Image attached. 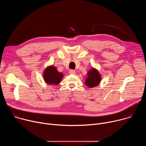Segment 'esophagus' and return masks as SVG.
I'll use <instances>...</instances> for the list:
<instances>
[{
	"instance_id": "esophagus-1",
	"label": "esophagus",
	"mask_w": 146,
	"mask_h": 146,
	"mask_svg": "<svg viewBox=\"0 0 146 146\" xmlns=\"http://www.w3.org/2000/svg\"><path fill=\"white\" fill-rule=\"evenodd\" d=\"M69 73L70 74H74L76 73V71L74 70H70L69 71Z\"/></svg>"
}]
</instances>
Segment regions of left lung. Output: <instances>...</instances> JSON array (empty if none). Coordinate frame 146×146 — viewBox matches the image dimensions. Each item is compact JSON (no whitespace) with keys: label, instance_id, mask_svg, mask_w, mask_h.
<instances>
[{"label":"left lung","instance_id":"8db88e82","mask_svg":"<svg viewBox=\"0 0 146 146\" xmlns=\"http://www.w3.org/2000/svg\"><path fill=\"white\" fill-rule=\"evenodd\" d=\"M87 77L86 78L85 84L89 88L98 86L101 81V76L98 70L92 68L87 72Z\"/></svg>","mask_w":146,"mask_h":146}]
</instances>
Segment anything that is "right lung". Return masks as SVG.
<instances>
[{"label":"right lung","instance_id":"add662e5","mask_svg":"<svg viewBox=\"0 0 146 146\" xmlns=\"http://www.w3.org/2000/svg\"><path fill=\"white\" fill-rule=\"evenodd\" d=\"M63 77V73L59 72L54 66H48L43 73L44 80L49 85H58L60 82Z\"/></svg>","mask_w":146,"mask_h":146}]
</instances>
